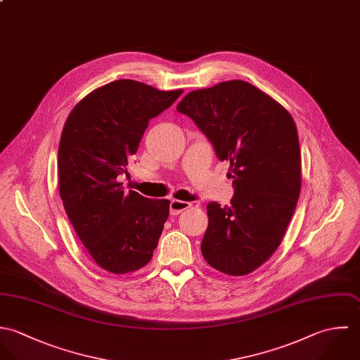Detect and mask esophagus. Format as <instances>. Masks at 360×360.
<instances>
[{
	"label": "esophagus",
	"instance_id": "34e87169",
	"mask_svg": "<svg viewBox=\"0 0 360 360\" xmlns=\"http://www.w3.org/2000/svg\"><path fill=\"white\" fill-rule=\"evenodd\" d=\"M189 207H191V203L184 202V200H176V199L171 200V205H169V210H171L172 216H176V214H179L181 212H184Z\"/></svg>",
	"mask_w": 360,
	"mask_h": 360
}]
</instances>
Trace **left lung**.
<instances>
[{"label":"left lung","mask_w":360,"mask_h":360,"mask_svg":"<svg viewBox=\"0 0 360 360\" xmlns=\"http://www.w3.org/2000/svg\"><path fill=\"white\" fill-rule=\"evenodd\" d=\"M229 161L231 206L207 205L206 262L228 276L259 269L280 246L300 193V150L287 110L243 80L186 94L176 105Z\"/></svg>","instance_id":"obj_1"}]
</instances>
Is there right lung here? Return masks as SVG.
Here are the masks:
<instances>
[{
  "mask_svg": "<svg viewBox=\"0 0 360 360\" xmlns=\"http://www.w3.org/2000/svg\"><path fill=\"white\" fill-rule=\"evenodd\" d=\"M182 93L120 79L80 100L64 125L58 147L63 205L93 260L112 274L142 269L157 248L169 200L125 193L118 176L127 174L148 121Z\"/></svg>",
  "mask_w": 360,
  "mask_h": 360,
  "instance_id": "obj_1",
  "label": "right lung"
}]
</instances>
